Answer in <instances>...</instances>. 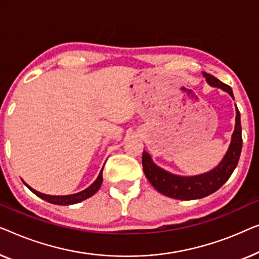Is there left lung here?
<instances>
[{
    "label": "left lung",
    "instance_id": "1",
    "mask_svg": "<svg viewBox=\"0 0 259 259\" xmlns=\"http://www.w3.org/2000/svg\"><path fill=\"white\" fill-rule=\"evenodd\" d=\"M205 81L210 87L222 89L228 93L235 100L232 89L224 84L214 76L202 72ZM236 108L235 128L231 135V141L228 150L225 152L221 162L209 171L204 174L194 175V176H182L170 172L158 166L152 161V157L147 150L143 151L142 156V164L145 177L150 182L152 187L159 194L167 196L170 198L181 199V201H191V199H199L206 197L214 191H217L225 182L229 180L231 174L237 166L240 151H242V126H240V114L237 105Z\"/></svg>",
    "mask_w": 259,
    "mask_h": 259
}]
</instances>
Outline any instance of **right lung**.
Instances as JSON below:
<instances>
[{
  "label": "right lung",
  "mask_w": 259,
  "mask_h": 259,
  "mask_svg": "<svg viewBox=\"0 0 259 259\" xmlns=\"http://www.w3.org/2000/svg\"><path fill=\"white\" fill-rule=\"evenodd\" d=\"M102 171H103V167H102L101 172L98 174V176L96 180L93 184H90L88 188L84 189V190L79 191V192H76V194H71V195H64V196H54V195H47V194H43V192H39L37 190H35V189H32L30 185H28L25 182L23 181V183L25 187H27L29 190L34 192L36 196H38L39 198L45 199V201L52 203V204H56V205H71V204H76V203H79L82 201H84V199L92 197L93 195L96 194V192L100 190L101 185H102V182H103V176H102Z\"/></svg>",
  "instance_id": "obj_1"
}]
</instances>
